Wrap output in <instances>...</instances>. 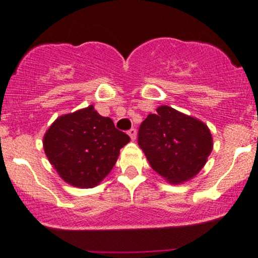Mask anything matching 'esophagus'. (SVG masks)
Segmentation results:
<instances>
[{"instance_id": "1", "label": "esophagus", "mask_w": 258, "mask_h": 258, "mask_svg": "<svg viewBox=\"0 0 258 258\" xmlns=\"http://www.w3.org/2000/svg\"><path fill=\"white\" fill-rule=\"evenodd\" d=\"M127 133H128V136L131 137L132 141H135L136 137H137V131H136V128H131Z\"/></svg>"}]
</instances>
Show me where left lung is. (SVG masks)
I'll return each instance as SVG.
<instances>
[{
  "label": "left lung",
  "instance_id": "left-lung-1",
  "mask_svg": "<svg viewBox=\"0 0 258 258\" xmlns=\"http://www.w3.org/2000/svg\"><path fill=\"white\" fill-rule=\"evenodd\" d=\"M138 144L149 165L170 184L193 179L205 166L214 148L203 121L167 105L149 114L138 132Z\"/></svg>",
  "mask_w": 258,
  "mask_h": 258
}]
</instances>
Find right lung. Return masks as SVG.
Returning a JSON list of instances; mask_svg holds the SVG:
<instances>
[{"mask_svg": "<svg viewBox=\"0 0 258 258\" xmlns=\"http://www.w3.org/2000/svg\"><path fill=\"white\" fill-rule=\"evenodd\" d=\"M131 141L93 105L57 117L43 136L47 159L61 179L76 188L98 185Z\"/></svg>", "mask_w": 258, "mask_h": 258, "instance_id": "obj_1", "label": "right lung"}]
</instances>
